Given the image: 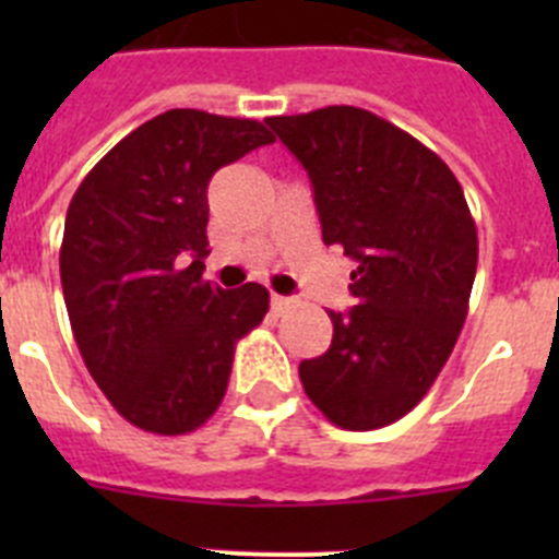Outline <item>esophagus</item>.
I'll use <instances>...</instances> for the list:
<instances>
[{
  "label": "esophagus",
  "instance_id": "1",
  "mask_svg": "<svg viewBox=\"0 0 559 559\" xmlns=\"http://www.w3.org/2000/svg\"><path fill=\"white\" fill-rule=\"evenodd\" d=\"M290 305H294V299H290V296H280V294L271 296V310H274V313H285Z\"/></svg>",
  "mask_w": 559,
  "mask_h": 559
}]
</instances>
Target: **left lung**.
<instances>
[{
	"mask_svg": "<svg viewBox=\"0 0 559 559\" xmlns=\"http://www.w3.org/2000/svg\"><path fill=\"white\" fill-rule=\"evenodd\" d=\"M313 185L322 240L353 257L333 344L299 364L305 394L338 428L406 417L433 386L467 319L478 263L471 206L431 147L378 114L328 106L269 117Z\"/></svg>",
	"mask_w": 559,
	"mask_h": 559,
	"instance_id": "8db88e82",
	"label": "left lung"
}]
</instances>
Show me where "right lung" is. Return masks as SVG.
<instances>
[{
    "label": "right lung",
    "instance_id": "right-lung-1",
    "mask_svg": "<svg viewBox=\"0 0 559 559\" xmlns=\"http://www.w3.org/2000/svg\"><path fill=\"white\" fill-rule=\"evenodd\" d=\"M274 133L257 120L170 108L88 170L67 210L61 285L88 374L131 426L201 428L229 386L235 344L269 290L204 280L206 187Z\"/></svg>",
    "mask_w": 559,
    "mask_h": 559
}]
</instances>
